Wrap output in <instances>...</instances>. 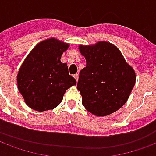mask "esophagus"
Listing matches in <instances>:
<instances>
[{
  "instance_id": "obj_1",
  "label": "esophagus",
  "mask_w": 156,
  "mask_h": 156,
  "mask_svg": "<svg viewBox=\"0 0 156 156\" xmlns=\"http://www.w3.org/2000/svg\"><path fill=\"white\" fill-rule=\"evenodd\" d=\"M73 77H74V78L76 79V81H78V73H76V74L73 75Z\"/></svg>"
}]
</instances>
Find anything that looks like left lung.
Instances as JSON below:
<instances>
[{
  "mask_svg": "<svg viewBox=\"0 0 156 156\" xmlns=\"http://www.w3.org/2000/svg\"><path fill=\"white\" fill-rule=\"evenodd\" d=\"M86 66L79 73L77 88L82 103L89 112L104 116L120 109L127 101L136 73L116 46L101 41L79 46Z\"/></svg>",
  "mask_w": 156,
  "mask_h": 156,
  "instance_id": "8db88e82",
  "label": "left lung"
}]
</instances>
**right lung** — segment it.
<instances>
[{"label":"right lung","mask_w":156,"mask_h":156,"mask_svg":"<svg viewBox=\"0 0 156 156\" xmlns=\"http://www.w3.org/2000/svg\"><path fill=\"white\" fill-rule=\"evenodd\" d=\"M69 44L55 39L39 43L29 54L17 75L20 94L29 107L38 112L54 109L67 89L77 82L60 61Z\"/></svg>","instance_id":"add662e5"}]
</instances>
